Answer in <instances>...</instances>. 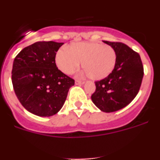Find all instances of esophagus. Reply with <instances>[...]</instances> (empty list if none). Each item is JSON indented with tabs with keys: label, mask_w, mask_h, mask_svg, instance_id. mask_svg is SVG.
Here are the masks:
<instances>
[{
	"label": "esophagus",
	"mask_w": 160,
	"mask_h": 160,
	"mask_svg": "<svg viewBox=\"0 0 160 160\" xmlns=\"http://www.w3.org/2000/svg\"><path fill=\"white\" fill-rule=\"evenodd\" d=\"M75 84L76 85L84 84V82H82V81H80V80H75Z\"/></svg>",
	"instance_id": "esophagus-1"
}]
</instances>
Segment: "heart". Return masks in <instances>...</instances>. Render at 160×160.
I'll return each instance as SVG.
<instances>
[{
  "label": "heart",
  "mask_w": 160,
  "mask_h": 160,
  "mask_svg": "<svg viewBox=\"0 0 160 160\" xmlns=\"http://www.w3.org/2000/svg\"><path fill=\"white\" fill-rule=\"evenodd\" d=\"M55 62L61 71L71 74L82 62V68L90 79L105 78L114 70L116 53L109 45L98 42H77L69 49L62 48L57 52Z\"/></svg>",
  "instance_id": "obj_1"
}]
</instances>
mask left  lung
<instances>
[{"instance_id": "obj_1", "label": "left lung", "mask_w": 160, "mask_h": 160, "mask_svg": "<svg viewBox=\"0 0 160 160\" xmlns=\"http://www.w3.org/2000/svg\"><path fill=\"white\" fill-rule=\"evenodd\" d=\"M103 42L114 49L116 62L107 78L95 82L91 99L99 110L110 113L127 107L135 98L143 78V66L139 54L125 44Z\"/></svg>"}]
</instances>
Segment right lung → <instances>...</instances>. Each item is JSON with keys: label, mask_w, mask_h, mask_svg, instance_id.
<instances>
[{"label": "right lung", "mask_w": 160, "mask_h": 160, "mask_svg": "<svg viewBox=\"0 0 160 160\" xmlns=\"http://www.w3.org/2000/svg\"><path fill=\"white\" fill-rule=\"evenodd\" d=\"M62 42H38L16 56L12 82L20 102L28 111L49 117L60 111L74 80L58 69L55 56Z\"/></svg>", "instance_id": "obj_1"}]
</instances>
